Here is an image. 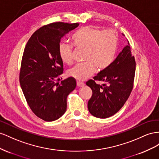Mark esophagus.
<instances>
[{"label":"esophagus","instance_id":"obj_1","mask_svg":"<svg viewBox=\"0 0 159 159\" xmlns=\"http://www.w3.org/2000/svg\"><path fill=\"white\" fill-rule=\"evenodd\" d=\"M76 84H77V86H78V87H83V86L84 85V83H83V82H81V81L77 80Z\"/></svg>","mask_w":159,"mask_h":159}]
</instances>
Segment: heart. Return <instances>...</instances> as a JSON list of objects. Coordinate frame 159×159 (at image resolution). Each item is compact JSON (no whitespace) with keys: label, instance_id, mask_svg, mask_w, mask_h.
<instances>
[{"label":"heart","instance_id":"heart-1","mask_svg":"<svg viewBox=\"0 0 159 159\" xmlns=\"http://www.w3.org/2000/svg\"><path fill=\"white\" fill-rule=\"evenodd\" d=\"M73 45L85 50L84 63L78 64L69 70V75L78 80H84L97 69L105 70L115 60L118 47V37L112 30L102 31L91 26L81 27L72 36ZM73 46L65 41L58 45L61 60L66 64L72 62Z\"/></svg>","mask_w":159,"mask_h":159}]
</instances>
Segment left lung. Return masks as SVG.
<instances>
[{
	"mask_svg": "<svg viewBox=\"0 0 159 159\" xmlns=\"http://www.w3.org/2000/svg\"><path fill=\"white\" fill-rule=\"evenodd\" d=\"M136 69L134 57L128 42L116 59L107 69L102 70L86 84L92 89L88 102L90 114L100 119L110 117L123 107L133 88ZM102 81V85L95 81Z\"/></svg>",
	"mask_w": 159,
	"mask_h": 159,
	"instance_id": "1",
	"label": "left lung"
}]
</instances>
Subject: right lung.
I'll use <instances>...</instances> for the list:
<instances>
[{
  "label": "right lung",
  "instance_id": "1",
  "mask_svg": "<svg viewBox=\"0 0 159 159\" xmlns=\"http://www.w3.org/2000/svg\"><path fill=\"white\" fill-rule=\"evenodd\" d=\"M79 23L53 22L36 30L22 55L19 80L31 111L45 121L57 120L66 110V98L76 85L74 78L61 80L63 62L58 45Z\"/></svg>",
  "mask_w": 159,
  "mask_h": 159
}]
</instances>
